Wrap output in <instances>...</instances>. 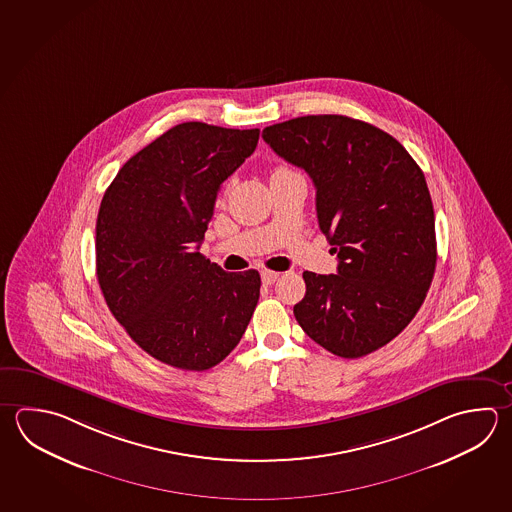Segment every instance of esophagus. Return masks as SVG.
<instances>
[{"instance_id": "obj_1", "label": "esophagus", "mask_w": 512, "mask_h": 512, "mask_svg": "<svg viewBox=\"0 0 512 512\" xmlns=\"http://www.w3.org/2000/svg\"><path fill=\"white\" fill-rule=\"evenodd\" d=\"M261 279L266 286H268V284L271 286L275 280L279 279V273H277V271L264 270L261 273Z\"/></svg>"}]
</instances>
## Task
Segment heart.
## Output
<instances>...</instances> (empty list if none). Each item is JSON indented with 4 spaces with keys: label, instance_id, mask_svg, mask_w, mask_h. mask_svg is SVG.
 Listing matches in <instances>:
<instances>
[{
    "label": "heart",
    "instance_id": "obj_1",
    "mask_svg": "<svg viewBox=\"0 0 512 512\" xmlns=\"http://www.w3.org/2000/svg\"><path fill=\"white\" fill-rule=\"evenodd\" d=\"M280 170H282V168H280Z\"/></svg>",
    "mask_w": 512,
    "mask_h": 512
}]
</instances>
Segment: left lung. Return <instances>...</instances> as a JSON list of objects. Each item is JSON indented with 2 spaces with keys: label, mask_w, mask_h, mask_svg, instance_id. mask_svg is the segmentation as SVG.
Masks as SVG:
<instances>
[{
  "label": "left lung",
  "mask_w": 512,
  "mask_h": 512,
  "mask_svg": "<svg viewBox=\"0 0 512 512\" xmlns=\"http://www.w3.org/2000/svg\"><path fill=\"white\" fill-rule=\"evenodd\" d=\"M275 154L308 172L337 275L304 271L295 319L342 358L369 355L404 331L436 268L433 201L424 172L395 137L346 116L266 126Z\"/></svg>",
  "instance_id": "left-lung-1"
}]
</instances>
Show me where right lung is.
<instances>
[{
    "label": "right lung",
    "mask_w": 512,
    "mask_h": 512,
    "mask_svg": "<svg viewBox=\"0 0 512 512\" xmlns=\"http://www.w3.org/2000/svg\"><path fill=\"white\" fill-rule=\"evenodd\" d=\"M259 132L181 123L130 157L103 195L99 288L135 344L163 364L217 366L250 324L259 271L226 273L199 248L221 184L253 154Z\"/></svg>",
    "instance_id": "right-lung-1"
}]
</instances>
